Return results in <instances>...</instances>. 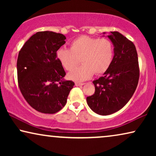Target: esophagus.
<instances>
[{"label": "esophagus", "instance_id": "34e87169", "mask_svg": "<svg viewBox=\"0 0 156 156\" xmlns=\"http://www.w3.org/2000/svg\"><path fill=\"white\" fill-rule=\"evenodd\" d=\"M84 83H80V82H75V85L76 86H82V85H84Z\"/></svg>", "mask_w": 156, "mask_h": 156}]
</instances>
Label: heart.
<instances>
[{"instance_id": "heart-1", "label": "heart", "mask_w": 156, "mask_h": 156, "mask_svg": "<svg viewBox=\"0 0 156 156\" xmlns=\"http://www.w3.org/2000/svg\"><path fill=\"white\" fill-rule=\"evenodd\" d=\"M114 55V46L107 38L82 35L72 42L70 48H59L57 57L62 66L70 71L80 63L84 64L69 73V77L76 82L88 80L94 73L100 75L107 71Z\"/></svg>"}]
</instances>
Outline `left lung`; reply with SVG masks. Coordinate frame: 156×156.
Listing matches in <instances>:
<instances>
[{
  "mask_svg": "<svg viewBox=\"0 0 156 156\" xmlns=\"http://www.w3.org/2000/svg\"><path fill=\"white\" fill-rule=\"evenodd\" d=\"M114 46V55L109 69L103 76L93 81L95 92L87 97L91 109L99 115L118 112L135 92L140 71L136 47L117 31L108 36Z\"/></svg>",
  "mask_w": 156,
  "mask_h": 156,
  "instance_id": "obj_1",
  "label": "left lung"
}]
</instances>
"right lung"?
<instances>
[{"instance_id": "right-lung-1", "label": "right lung", "mask_w": 156, "mask_h": 156, "mask_svg": "<svg viewBox=\"0 0 156 156\" xmlns=\"http://www.w3.org/2000/svg\"><path fill=\"white\" fill-rule=\"evenodd\" d=\"M65 36L52 31L37 32L19 52L17 60L18 87L29 105L43 114H55L67 103L73 88L65 81L66 72L57 57Z\"/></svg>"}]
</instances>
